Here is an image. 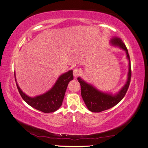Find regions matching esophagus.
<instances>
[{
	"label": "esophagus",
	"instance_id": "obj_1",
	"mask_svg": "<svg viewBox=\"0 0 148 148\" xmlns=\"http://www.w3.org/2000/svg\"><path fill=\"white\" fill-rule=\"evenodd\" d=\"M79 70H78V68H75L74 69H73V76H74V77L75 78H76V77H77L78 76V75H79Z\"/></svg>",
	"mask_w": 148,
	"mask_h": 148
}]
</instances>
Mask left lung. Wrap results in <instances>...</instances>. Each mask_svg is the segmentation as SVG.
<instances>
[{
  "label": "left lung",
  "instance_id": "8db88e82",
  "mask_svg": "<svg viewBox=\"0 0 148 148\" xmlns=\"http://www.w3.org/2000/svg\"><path fill=\"white\" fill-rule=\"evenodd\" d=\"M110 43L112 45L118 46L125 51L128 60V73L127 83L120 91L115 95L112 94L103 92L97 89L96 88L88 84L80 78L77 79L81 86V94L83 99L88 109L92 112H100L113 107L122 100L126 95L130 83L131 81L132 70L131 64L130 60V56L127 48L122 40L119 38L114 37L110 40Z\"/></svg>",
  "mask_w": 148,
  "mask_h": 148
}]
</instances>
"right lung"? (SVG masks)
Listing matches in <instances>:
<instances>
[{
	"label": "right lung",
	"mask_w": 148,
	"mask_h": 148,
	"mask_svg": "<svg viewBox=\"0 0 148 148\" xmlns=\"http://www.w3.org/2000/svg\"><path fill=\"white\" fill-rule=\"evenodd\" d=\"M15 79L20 96L28 105L44 113H50L56 111L62 106L67 86L73 79V70H69L62 74L50 90L34 97L28 96L21 91L16 83L15 73Z\"/></svg>",
	"instance_id": "add662e5"
}]
</instances>
